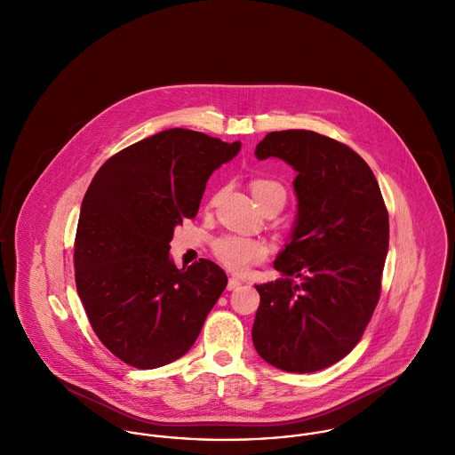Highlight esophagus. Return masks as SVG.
<instances>
[{"label":"esophagus","instance_id":"1","mask_svg":"<svg viewBox=\"0 0 455 455\" xmlns=\"http://www.w3.org/2000/svg\"><path fill=\"white\" fill-rule=\"evenodd\" d=\"M241 284H243V283H241L237 277H230V279H228L227 288H228V290H235V288H239Z\"/></svg>","mask_w":455,"mask_h":455}]
</instances>
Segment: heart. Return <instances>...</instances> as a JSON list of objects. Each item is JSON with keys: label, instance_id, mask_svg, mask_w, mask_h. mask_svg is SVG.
<instances>
[{"label": "heart", "instance_id": "b5f03b06", "mask_svg": "<svg viewBox=\"0 0 455 455\" xmlns=\"http://www.w3.org/2000/svg\"><path fill=\"white\" fill-rule=\"evenodd\" d=\"M251 193L259 207H262L267 202H275L283 207L286 202V189L283 188V184L271 180H257L251 182ZM214 255L230 271L244 273L251 264H257L266 259L267 246L257 239L223 235L214 243Z\"/></svg>", "mask_w": 455, "mask_h": 455}]
</instances>
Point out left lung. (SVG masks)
Instances as JSON below:
<instances>
[{
    "label": "left lung",
    "instance_id": "obj_1",
    "mask_svg": "<svg viewBox=\"0 0 455 455\" xmlns=\"http://www.w3.org/2000/svg\"><path fill=\"white\" fill-rule=\"evenodd\" d=\"M295 172L297 214L274 260L281 274L257 284V354L288 372H315L361 341L379 299L388 212L378 181L348 146L307 130L271 132L255 149Z\"/></svg>",
    "mask_w": 455,
    "mask_h": 455
}]
</instances>
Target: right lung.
<instances>
[{
  "mask_svg": "<svg viewBox=\"0 0 455 455\" xmlns=\"http://www.w3.org/2000/svg\"><path fill=\"white\" fill-rule=\"evenodd\" d=\"M241 151L200 132L171 128L108 158L81 205L76 283L98 339L123 363L155 369L196 341L227 286L200 259L178 269L171 241L195 218L211 174Z\"/></svg>",
  "mask_w": 455,
  "mask_h": 455,
  "instance_id": "obj_1",
  "label": "right lung"
}]
</instances>
